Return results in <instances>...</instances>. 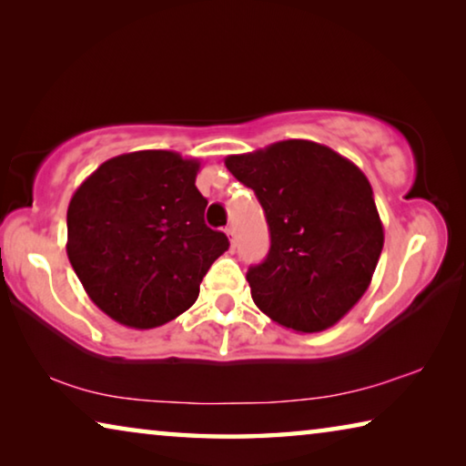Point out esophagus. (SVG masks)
I'll return each instance as SVG.
<instances>
[{
  "label": "esophagus",
  "mask_w": 466,
  "mask_h": 466,
  "mask_svg": "<svg viewBox=\"0 0 466 466\" xmlns=\"http://www.w3.org/2000/svg\"><path fill=\"white\" fill-rule=\"evenodd\" d=\"M224 232H226V236H228V240H230V247L234 248V247H236V232H234V228L228 226Z\"/></svg>",
  "instance_id": "34e87169"
}]
</instances>
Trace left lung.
<instances>
[{
    "mask_svg": "<svg viewBox=\"0 0 466 466\" xmlns=\"http://www.w3.org/2000/svg\"><path fill=\"white\" fill-rule=\"evenodd\" d=\"M226 167L255 190L269 224V253L247 273L255 305L302 334L336 326L367 292L383 248L367 176L302 138L228 155Z\"/></svg>",
    "mask_w": 466,
    "mask_h": 466,
    "instance_id": "left-lung-1",
    "label": "left lung"
}]
</instances>
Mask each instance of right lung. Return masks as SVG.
Wrapping results in <instances>:
<instances>
[{"mask_svg":"<svg viewBox=\"0 0 466 466\" xmlns=\"http://www.w3.org/2000/svg\"><path fill=\"white\" fill-rule=\"evenodd\" d=\"M198 167L174 151L124 153L70 198L66 253L88 299L122 326L151 329L176 319L230 247L224 232L205 226Z\"/></svg>","mask_w":466,"mask_h":466,"instance_id":"right-lung-1","label":"right lung"}]
</instances>
